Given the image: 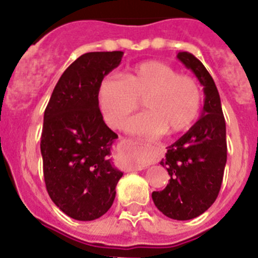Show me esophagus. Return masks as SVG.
I'll use <instances>...</instances> for the list:
<instances>
[{
    "instance_id": "34e87169",
    "label": "esophagus",
    "mask_w": 258,
    "mask_h": 258,
    "mask_svg": "<svg viewBox=\"0 0 258 258\" xmlns=\"http://www.w3.org/2000/svg\"><path fill=\"white\" fill-rule=\"evenodd\" d=\"M128 143H130V144H132V145H138V146H140V148H150L149 144L144 143V141H139V140H128ZM143 168H144V166H143V167H140V168H139V169H143Z\"/></svg>"
}]
</instances>
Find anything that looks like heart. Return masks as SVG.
<instances>
[{"label":"heart","mask_w":258,"mask_h":258,"mask_svg":"<svg viewBox=\"0 0 258 258\" xmlns=\"http://www.w3.org/2000/svg\"><path fill=\"white\" fill-rule=\"evenodd\" d=\"M97 104L112 128H120L144 99L146 112L127 123V131L155 138L185 132L196 123L203 104L201 86L186 74H177L159 60H146L127 69L122 78L108 74L97 86Z\"/></svg>","instance_id":"b5f03b06"}]
</instances>
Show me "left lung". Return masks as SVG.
<instances>
[{"instance_id":"obj_1","label":"left lung","mask_w":258,"mask_h":258,"mask_svg":"<svg viewBox=\"0 0 258 258\" xmlns=\"http://www.w3.org/2000/svg\"><path fill=\"white\" fill-rule=\"evenodd\" d=\"M178 60L191 69L206 95L203 112L196 124L168 146L161 164L171 176L161 191H153L155 207L173 220H191L208 210L221 189L226 164V124L221 100L206 67L190 52Z\"/></svg>"}]
</instances>
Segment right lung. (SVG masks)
<instances>
[{
  "instance_id": "1",
  "label": "right lung",
  "mask_w": 258,
  "mask_h": 258,
  "mask_svg": "<svg viewBox=\"0 0 258 258\" xmlns=\"http://www.w3.org/2000/svg\"><path fill=\"white\" fill-rule=\"evenodd\" d=\"M122 56V51L81 55L61 74L45 109L41 154L46 189L51 201L78 221L108 212L123 175L110 158L118 135L104 122L96 97L101 78Z\"/></svg>"
}]
</instances>
